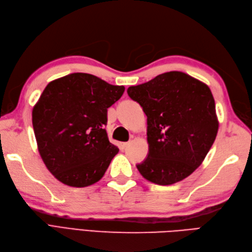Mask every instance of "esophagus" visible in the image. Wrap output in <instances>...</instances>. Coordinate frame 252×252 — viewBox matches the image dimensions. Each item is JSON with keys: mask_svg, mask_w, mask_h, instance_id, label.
I'll return each mask as SVG.
<instances>
[{"mask_svg": "<svg viewBox=\"0 0 252 252\" xmlns=\"http://www.w3.org/2000/svg\"><path fill=\"white\" fill-rule=\"evenodd\" d=\"M129 145V142H126V143H121V145H120V148L123 150V149H125L127 146Z\"/></svg>", "mask_w": 252, "mask_h": 252, "instance_id": "34e87169", "label": "esophagus"}]
</instances>
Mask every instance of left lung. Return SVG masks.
Masks as SVG:
<instances>
[{"instance_id":"obj_1","label":"left lung","mask_w":252,"mask_h":252,"mask_svg":"<svg viewBox=\"0 0 252 252\" xmlns=\"http://www.w3.org/2000/svg\"><path fill=\"white\" fill-rule=\"evenodd\" d=\"M127 94L147 117L149 152L136 168L147 181L171 185L204 161L219 129L215 98L203 82L181 71L158 74Z\"/></svg>"}]
</instances>
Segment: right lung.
<instances>
[{
    "label": "right lung",
    "mask_w": 252,
    "mask_h": 252,
    "mask_svg": "<svg viewBox=\"0 0 252 252\" xmlns=\"http://www.w3.org/2000/svg\"><path fill=\"white\" fill-rule=\"evenodd\" d=\"M125 87L75 72L50 82L32 109L37 149L63 184L86 187L100 181L119 148L108 140L107 109Z\"/></svg>",
    "instance_id": "add662e5"
}]
</instances>
